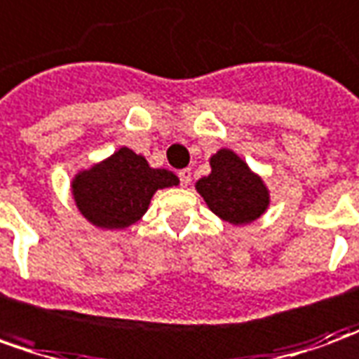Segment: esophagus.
Masks as SVG:
<instances>
[{
	"label": "esophagus",
	"mask_w": 359,
	"mask_h": 359,
	"mask_svg": "<svg viewBox=\"0 0 359 359\" xmlns=\"http://www.w3.org/2000/svg\"><path fill=\"white\" fill-rule=\"evenodd\" d=\"M179 179H180V184H182V187H189L190 182H192V170L190 169L179 170Z\"/></svg>",
	"instance_id": "1"
}]
</instances>
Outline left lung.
I'll return each instance as SVG.
<instances>
[{
    "label": "left lung",
    "instance_id": "left-lung-1",
    "mask_svg": "<svg viewBox=\"0 0 359 359\" xmlns=\"http://www.w3.org/2000/svg\"><path fill=\"white\" fill-rule=\"evenodd\" d=\"M210 167L212 172L196 182V190L216 216L243 226L267 210L269 190L233 151L220 149L210 157Z\"/></svg>",
    "mask_w": 359,
    "mask_h": 359
}]
</instances>
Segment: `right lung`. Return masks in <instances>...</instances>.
Here are the masks:
<instances>
[{"instance_id":"right-lung-1","label":"right lung","mask_w":359,"mask_h":359,"mask_svg":"<svg viewBox=\"0 0 359 359\" xmlns=\"http://www.w3.org/2000/svg\"><path fill=\"white\" fill-rule=\"evenodd\" d=\"M177 184L175 172L151 169L145 157L121 147L92 169L80 170L72 180V194L78 210L90 224L123 230L147 212L157 190Z\"/></svg>"}]
</instances>
